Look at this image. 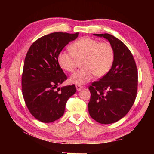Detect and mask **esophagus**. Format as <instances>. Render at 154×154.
Segmentation results:
<instances>
[{
	"label": "esophagus",
	"mask_w": 154,
	"mask_h": 154,
	"mask_svg": "<svg viewBox=\"0 0 154 154\" xmlns=\"http://www.w3.org/2000/svg\"><path fill=\"white\" fill-rule=\"evenodd\" d=\"M76 89H77V90L78 91H81V90L83 89V87L81 86V85H76Z\"/></svg>",
	"instance_id": "esophagus-1"
}]
</instances>
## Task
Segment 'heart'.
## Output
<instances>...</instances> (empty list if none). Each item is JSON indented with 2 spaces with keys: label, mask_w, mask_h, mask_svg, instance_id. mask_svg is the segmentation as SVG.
<instances>
[{
  "label": "heart",
  "mask_w": 154,
  "mask_h": 154,
  "mask_svg": "<svg viewBox=\"0 0 154 154\" xmlns=\"http://www.w3.org/2000/svg\"><path fill=\"white\" fill-rule=\"evenodd\" d=\"M71 52L61 51L57 55L60 67L68 72H73L76 67L75 59L82 60L81 69L71 76V83L83 85L93 77H102L112 66L114 53L109 42H99L95 39L81 38L69 46Z\"/></svg>",
  "instance_id": "1"
}]
</instances>
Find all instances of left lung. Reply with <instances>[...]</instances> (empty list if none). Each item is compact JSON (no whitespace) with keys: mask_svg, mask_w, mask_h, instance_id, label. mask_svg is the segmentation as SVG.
<instances>
[{"mask_svg":"<svg viewBox=\"0 0 154 154\" xmlns=\"http://www.w3.org/2000/svg\"><path fill=\"white\" fill-rule=\"evenodd\" d=\"M110 42L114 50L112 66L99 81L89 87L90 116L103 124H112L126 115L134 103L138 71L131 52L122 41L109 34H93Z\"/></svg>","mask_w":154,"mask_h":154,"instance_id":"left-lung-1","label":"left lung"}]
</instances>
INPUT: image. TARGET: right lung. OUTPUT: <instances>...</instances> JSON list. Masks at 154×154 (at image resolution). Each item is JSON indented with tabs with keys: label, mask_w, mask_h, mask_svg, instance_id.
Returning a JSON list of instances; mask_svg holds the SVG:
<instances>
[{
	"label": "right lung",
	"mask_w": 154,
	"mask_h": 154,
	"mask_svg": "<svg viewBox=\"0 0 154 154\" xmlns=\"http://www.w3.org/2000/svg\"><path fill=\"white\" fill-rule=\"evenodd\" d=\"M79 33L54 32L38 39L26 55L22 76L23 97L37 120L49 123L63 115L69 98L76 92L75 85L59 87L67 79L57 63L63 48Z\"/></svg>",
	"instance_id": "add662e5"
}]
</instances>
